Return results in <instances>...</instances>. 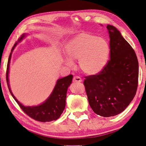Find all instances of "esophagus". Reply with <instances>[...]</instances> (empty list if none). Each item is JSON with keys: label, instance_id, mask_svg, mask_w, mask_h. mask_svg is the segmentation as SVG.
<instances>
[{"label": "esophagus", "instance_id": "esophagus-1", "mask_svg": "<svg viewBox=\"0 0 146 146\" xmlns=\"http://www.w3.org/2000/svg\"><path fill=\"white\" fill-rule=\"evenodd\" d=\"M81 81H82V79H81V77H79V76H75L73 79V82H75H75H76V83L81 82Z\"/></svg>", "mask_w": 146, "mask_h": 146}]
</instances>
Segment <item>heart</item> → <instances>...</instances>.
<instances>
[{
  "mask_svg": "<svg viewBox=\"0 0 146 146\" xmlns=\"http://www.w3.org/2000/svg\"><path fill=\"white\" fill-rule=\"evenodd\" d=\"M66 51L70 59L79 60L81 71L89 75L96 74L102 71L108 61L110 48L104 38L93 35L82 33L68 42ZM67 65L73 62L65 59Z\"/></svg>",
  "mask_w": 146,
  "mask_h": 146,
  "instance_id": "heart-1",
  "label": "heart"
}]
</instances>
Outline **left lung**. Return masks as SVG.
<instances>
[{
	"label": "left lung",
	"mask_w": 146,
	"mask_h": 146,
	"mask_svg": "<svg viewBox=\"0 0 146 146\" xmlns=\"http://www.w3.org/2000/svg\"><path fill=\"white\" fill-rule=\"evenodd\" d=\"M110 59L96 75L83 81L89 106L103 117H111L125 110L138 85L139 65L133 48L115 27L108 25Z\"/></svg>",
	"instance_id": "1"
}]
</instances>
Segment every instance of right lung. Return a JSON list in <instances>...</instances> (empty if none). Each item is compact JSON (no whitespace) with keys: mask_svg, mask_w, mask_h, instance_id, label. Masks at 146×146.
<instances>
[{"mask_svg":"<svg viewBox=\"0 0 146 146\" xmlns=\"http://www.w3.org/2000/svg\"><path fill=\"white\" fill-rule=\"evenodd\" d=\"M25 36V34L22 35L19 38L18 40H21ZM17 42L13 46L12 50L14 49L15 46H16ZM11 54H10L9 57V61H8L7 68V73H6V79H7V82L9 87L10 92L11 95L16 101L19 107L21 108L23 111L29 115V117L33 118L35 120L41 122H48L51 121H55L57 119L61 113H63L64 109L65 108V100L66 97H67V91L68 87L69 86L72 82L73 79V75H69L67 77H63V78L59 79L57 81V84H56L55 88L51 95L49 98L46 100L45 102L38 106L35 107H25L23 106L21 103H19L13 94L11 92V89H10L9 84V79H8V75H9V63L10 60H11Z\"/></svg>","mask_w":146,"mask_h":146,"instance_id":"right-lung-1","label":"right lung"}]
</instances>
